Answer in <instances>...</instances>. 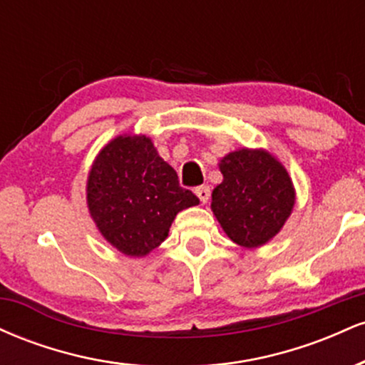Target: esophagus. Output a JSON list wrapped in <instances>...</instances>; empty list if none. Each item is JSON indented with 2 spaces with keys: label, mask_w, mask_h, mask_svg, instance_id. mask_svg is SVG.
Wrapping results in <instances>:
<instances>
[{
  "label": "esophagus",
  "mask_w": 365,
  "mask_h": 365,
  "mask_svg": "<svg viewBox=\"0 0 365 365\" xmlns=\"http://www.w3.org/2000/svg\"><path fill=\"white\" fill-rule=\"evenodd\" d=\"M195 195L199 197L200 202L206 204L209 200V197H211V188H209V185H200L195 188Z\"/></svg>",
  "instance_id": "34e87169"
}]
</instances>
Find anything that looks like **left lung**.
Returning a JSON list of instances; mask_svg holds the SVG:
<instances>
[{"instance_id": "1", "label": "left lung", "mask_w": 365, "mask_h": 365, "mask_svg": "<svg viewBox=\"0 0 365 365\" xmlns=\"http://www.w3.org/2000/svg\"><path fill=\"white\" fill-rule=\"evenodd\" d=\"M223 182L212 190V212L242 247H259L282 230L295 204L287 170L266 150L242 149L220 163Z\"/></svg>"}]
</instances>
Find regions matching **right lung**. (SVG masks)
<instances>
[{"mask_svg":"<svg viewBox=\"0 0 365 365\" xmlns=\"http://www.w3.org/2000/svg\"><path fill=\"white\" fill-rule=\"evenodd\" d=\"M87 202L99 232L127 255L149 254L168 237L182 209L199 199L180 187L178 175L148 137H116L92 165Z\"/></svg>","mask_w":365,"mask_h":365,"instance_id":"1","label":"right lung"}]
</instances>
